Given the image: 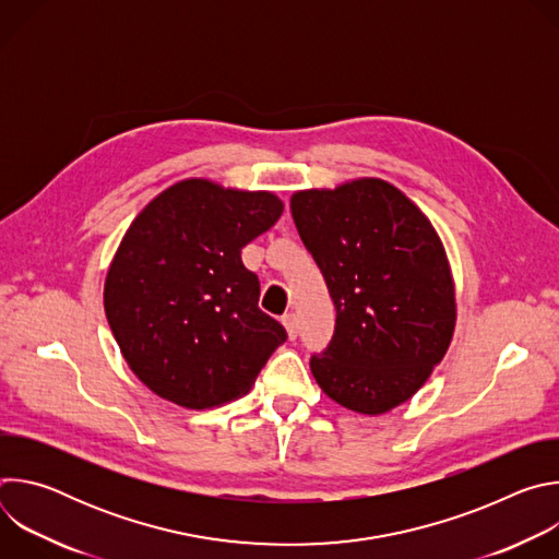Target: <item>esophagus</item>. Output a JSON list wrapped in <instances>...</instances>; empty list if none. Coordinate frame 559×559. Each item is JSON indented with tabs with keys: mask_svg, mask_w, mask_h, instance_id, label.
<instances>
[{
	"mask_svg": "<svg viewBox=\"0 0 559 559\" xmlns=\"http://www.w3.org/2000/svg\"><path fill=\"white\" fill-rule=\"evenodd\" d=\"M283 325H285V330H287V336H289V338H296V336H298V330H300V328H298V318H296V313H292V311H289V313H285V316H283Z\"/></svg>",
	"mask_w": 559,
	"mask_h": 559,
	"instance_id": "esophagus-1",
	"label": "esophagus"
}]
</instances>
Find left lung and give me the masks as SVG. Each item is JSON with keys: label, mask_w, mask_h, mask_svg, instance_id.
<instances>
[{"label": "left lung", "mask_w": 559, "mask_h": 559, "mask_svg": "<svg viewBox=\"0 0 559 559\" xmlns=\"http://www.w3.org/2000/svg\"><path fill=\"white\" fill-rule=\"evenodd\" d=\"M289 207L336 307L328 349L309 360L318 386L367 416L407 403L455 330L453 276L431 221L373 177L294 192Z\"/></svg>", "instance_id": "1"}]
</instances>
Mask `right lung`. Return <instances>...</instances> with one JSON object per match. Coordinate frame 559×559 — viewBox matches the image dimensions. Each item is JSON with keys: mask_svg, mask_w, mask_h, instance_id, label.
I'll return each instance as SVG.
<instances>
[{"mask_svg": "<svg viewBox=\"0 0 559 559\" xmlns=\"http://www.w3.org/2000/svg\"><path fill=\"white\" fill-rule=\"evenodd\" d=\"M283 214L272 192L186 179L130 223L110 263L104 307L132 373L158 397L212 409L252 389L285 343L259 309L241 250Z\"/></svg>", "mask_w": 559, "mask_h": 559, "instance_id": "right-lung-1", "label": "right lung"}]
</instances>
